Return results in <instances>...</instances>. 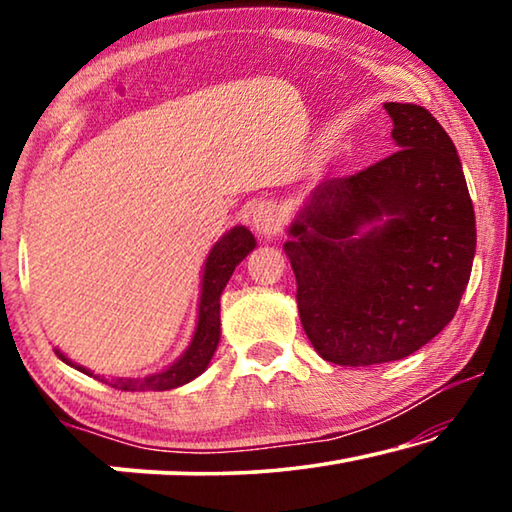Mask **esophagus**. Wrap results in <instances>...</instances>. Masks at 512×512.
<instances>
[{"label":"esophagus","mask_w":512,"mask_h":512,"mask_svg":"<svg viewBox=\"0 0 512 512\" xmlns=\"http://www.w3.org/2000/svg\"><path fill=\"white\" fill-rule=\"evenodd\" d=\"M282 214L273 203H262L253 210V228L259 237L273 239L282 232Z\"/></svg>","instance_id":"esophagus-1"}]
</instances>
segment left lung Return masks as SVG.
I'll use <instances>...</instances> for the list:
<instances>
[{
  "mask_svg": "<svg viewBox=\"0 0 512 512\" xmlns=\"http://www.w3.org/2000/svg\"><path fill=\"white\" fill-rule=\"evenodd\" d=\"M395 153L320 183L284 241L314 350L375 366L420 350L470 282L476 221L456 146L431 112L386 103Z\"/></svg>",
  "mask_w": 512,
  "mask_h": 512,
  "instance_id": "1",
  "label": "left lung"
}]
</instances>
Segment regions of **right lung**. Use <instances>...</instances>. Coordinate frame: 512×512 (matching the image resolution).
<instances>
[{
  "label": "right lung",
  "mask_w": 512,
  "mask_h": 512,
  "mask_svg": "<svg viewBox=\"0 0 512 512\" xmlns=\"http://www.w3.org/2000/svg\"><path fill=\"white\" fill-rule=\"evenodd\" d=\"M257 241L246 225H235V228L225 232V235L212 246L210 255L205 259L203 266V280H201V300H198V318L196 329L192 336V343L180 357L160 372L146 377H119V379H103L94 375L92 370L79 366L72 359H67L63 352L56 348L58 359H63L67 366L81 370L83 375H90L94 379H101L119 391H171L189 381L203 375L205 368L210 366L216 348L221 341V293L225 284L235 273V268L244 262L248 253H253Z\"/></svg>",
  "instance_id": "1"
}]
</instances>
